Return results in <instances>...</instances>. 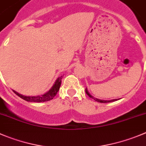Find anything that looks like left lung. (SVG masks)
I'll list each match as a JSON object with an SVG mask.
<instances>
[{"label": "left lung", "instance_id": "obj_1", "mask_svg": "<svg viewBox=\"0 0 146 146\" xmlns=\"http://www.w3.org/2000/svg\"><path fill=\"white\" fill-rule=\"evenodd\" d=\"M85 92H86V93H87V95H88V96L90 97V98H92V99H94V100H95V101H97V102H101V103H107V102H114V101H116V100H117V99H116V100H99V99H97V98H93V97L91 95H90V93L88 92V91H87V89H86V90H85Z\"/></svg>", "mask_w": 146, "mask_h": 146}]
</instances>
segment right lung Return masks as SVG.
Here are the masks:
<instances>
[{"label":"right lung","mask_w":146,"mask_h":146,"mask_svg":"<svg viewBox=\"0 0 146 146\" xmlns=\"http://www.w3.org/2000/svg\"><path fill=\"white\" fill-rule=\"evenodd\" d=\"M62 76H61L60 77L57 79L55 82V84H54V86L51 87V90L48 92H47L46 93H45L44 95H41V96H37V97H28V96H23V95H20L18 92H16V91L13 90V92L16 94V95L19 97V98H22L24 100L28 101V102H46V101H49L53 99L56 95L57 94L58 91L59 90L60 88L61 83H62Z\"/></svg>","instance_id":"add662e5"}]
</instances>
